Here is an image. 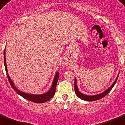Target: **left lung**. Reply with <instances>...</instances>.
I'll return each mask as SVG.
<instances>
[{
    "mask_svg": "<svg viewBox=\"0 0 125 125\" xmlns=\"http://www.w3.org/2000/svg\"><path fill=\"white\" fill-rule=\"evenodd\" d=\"M119 74L117 75V78L115 79V80L114 81L112 85L110 86V87H108V89H107L105 91H104L103 92L101 93V94H96V95H94V96H89V95H86V94H84L83 93L80 92V91L78 90V86H77V82H76V79L75 78L74 79V91H75V93L77 95V96L80 98V99H83V100H85V101H96V100H98V99H101V98H103V97H105V96H106L108 93L110 92L112 89L113 88V87L114 86V85L115 84L116 82H117V80L119 76Z\"/></svg>",
    "mask_w": 125,
    "mask_h": 125,
    "instance_id": "8db88e82",
    "label": "left lung"
}]
</instances>
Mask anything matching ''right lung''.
I'll use <instances>...</instances> for the list:
<instances>
[{"label": "right lung", "mask_w": 125, "mask_h": 125, "mask_svg": "<svg viewBox=\"0 0 125 125\" xmlns=\"http://www.w3.org/2000/svg\"><path fill=\"white\" fill-rule=\"evenodd\" d=\"M5 51H6V48H5V50L4 51V66H5V69H6V72L7 76H8V78L9 82H10V83L11 85V86L12 87L14 91L17 92V94H19L20 96H21L22 97L24 98L25 99H27V100H29V101H33L34 103H43L47 102V101H49V99H51L52 98L55 94L56 91V84H57L58 80V77H59V73L58 72L56 73V74H55V76L54 78L53 82H52V85L51 87L50 90L48 91V92H45V93H43V94H28V93H26V92H22V91H20L19 89H17V87H15V84L13 82V81L11 80L10 76L8 74V69H7V65H6V52H5Z\"/></svg>", "instance_id": "1"}]
</instances>
